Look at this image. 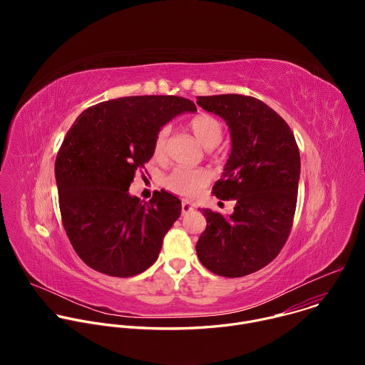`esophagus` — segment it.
Wrapping results in <instances>:
<instances>
[{"label": "esophagus", "instance_id": "esophagus-1", "mask_svg": "<svg viewBox=\"0 0 365 365\" xmlns=\"http://www.w3.org/2000/svg\"><path fill=\"white\" fill-rule=\"evenodd\" d=\"M193 210H195V207H193V205L190 202L182 200V215H186V214L192 212Z\"/></svg>", "mask_w": 365, "mask_h": 365}]
</instances>
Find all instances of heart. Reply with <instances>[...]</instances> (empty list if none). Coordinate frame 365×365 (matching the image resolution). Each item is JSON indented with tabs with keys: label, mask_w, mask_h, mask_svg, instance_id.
I'll return each mask as SVG.
<instances>
[{
	"label": "heart",
	"mask_w": 365,
	"mask_h": 365,
	"mask_svg": "<svg viewBox=\"0 0 365 365\" xmlns=\"http://www.w3.org/2000/svg\"><path fill=\"white\" fill-rule=\"evenodd\" d=\"M190 131L196 137V140L205 147V148H214L217 147L222 137H224V127L222 123L207 114L196 115L189 123ZM169 137V128H162L153 143V153L155 158H163L166 153V144ZM210 182V173L203 169H185L178 168L175 169L166 179L165 186L172 193H176L179 196L185 197H193L196 196L203 186Z\"/></svg>",
	"instance_id": "heart-1"
}]
</instances>
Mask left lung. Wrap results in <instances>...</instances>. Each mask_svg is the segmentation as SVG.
I'll return each instance as SVG.
<instances>
[{"instance_id": "8db88e82", "label": "left lung", "mask_w": 365, "mask_h": 365, "mask_svg": "<svg viewBox=\"0 0 365 365\" xmlns=\"http://www.w3.org/2000/svg\"><path fill=\"white\" fill-rule=\"evenodd\" d=\"M197 106L225 120L232 148L212 192L234 199L224 217L202 210L206 230L196 242L200 263L224 277H242L277 257L293 225L300 155L287 123L263 101L227 93L197 96Z\"/></svg>"}]
</instances>
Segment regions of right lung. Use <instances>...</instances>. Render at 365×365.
<instances>
[{
  "label": "right lung",
  "mask_w": 365,
  "mask_h": 365,
  "mask_svg": "<svg viewBox=\"0 0 365 365\" xmlns=\"http://www.w3.org/2000/svg\"><path fill=\"white\" fill-rule=\"evenodd\" d=\"M196 106L182 96H124L85 110L68 131L55 163L59 207L69 241L91 269L131 277L159 257L182 202L155 190L148 202L128 193L153 155L160 128Z\"/></svg>",
  "instance_id": "obj_1"
}]
</instances>
